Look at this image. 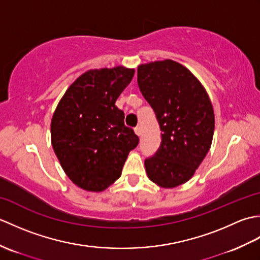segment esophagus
I'll return each instance as SVG.
<instances>
[{"mask_svg":"<svg viewBox=\"0 0 260 260\" xmlns=\"http://www.w3.org/2000/svg\"><path fill=\"white\" fill-rule=\"evenodd\" d=\"M134 131H135L136 135H139V136H141V135H142V129H141V127H140V126H136L135 128H134Z\"/></svg>","mask_w":260,"mask_h":260,"instance_id":"esophagus-1","label":"esophagus"}]
</instances>
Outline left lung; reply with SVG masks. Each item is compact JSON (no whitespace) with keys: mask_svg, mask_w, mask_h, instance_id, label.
<instances>
[{"mask_svg":"<svg viewBox=\"0 0 260 260\" xmlns=\"http://www.w3.org/2000/svg\"><path fill=\"white\" fill-rule=\"evenodd\" d=\"M137 82L162 131L158 150L145 159L148 178L162 187L183 184L212 143L214 113L208 93L189 69L170 59L139 66Z\"/></svg>","mask_w":260,"mask_h":260,"instance_id":"obj_1","label":"left lung"}]
</instances>
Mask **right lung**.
Masks as SVG:
<instances>
[{"mask_svg": "<svg viewBox=\"0 0 260 260\" xmlns=\"http://www.w3.org/2000/svg\"><path fill=\"white\" fill-rule=\"evenodd\" d=\"M134 69L88 70L77 78L54 110L51 144L76 185L101 192L117 180L139 136L124 124L116 99L129 85Z\"/></svg>", "mask_w": 260, "mask_h": 260, "instance_id": "obj_1", "label": "right lung"}]
</instances>
